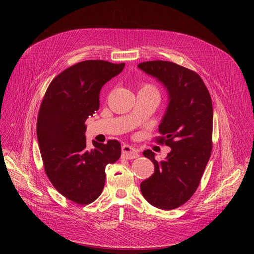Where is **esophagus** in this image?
Masks as SVG:
<instances>
[{"label":"esophagus","instance_id":"esophagus-1","mask_svg":"<svg viewBox=\"0 0 254 254\" xmlns=\"http://www.w3.org/2000/svg\"><path fill=\"white\" fill-rule=\"evenodd\" d=\"M122 153L123 156L127 159H134L139 157V151L138 149L131 147L129 145H124L122 147Z\"/></svg>","mask_w":254,"mask_h":254}]
</instances>
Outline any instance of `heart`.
I'll return each mask as SVG.
<instances>
[{
  "label": "heart",
  "instance_id": "b5f03b06",
  "mask_svg": "<svg viewBox=\"0 0 254 254\" xmlns=\"http://www.w3.org/2000/svg\"><path fill=\"white\" fill-rule=\"evenodd\" d=\"M141 89H147V90H151V91H154V92H157L156 91V89H155V87L153 86V85H151V84H144L143 86H142V88Z\"/></svg>",
  "mask_w": 254,
  "mask_h": 254
}]
</instances>
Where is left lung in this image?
<instances>
[{
  "instance_id": "1",
  "label": "left lung",
  "mask_w": 254,
  "mask_h": 254,
  "mask_svg": "<svg viewBox=\"0 0 254 254\" xmlns=\"http://www.w3.org/2000/svg\"><path fill=\"white\" fill-rule=\"evenodd\" d=\"M138 68L161 81L170 100L156 142L169 146L171 151L162 162L151 150L143 152L153 163L154 173L141 183V192L156 208L176 209L195 192L211 156L212 100L203 79L182 65L150 61Z\"/></svg>"
}]
</instances>
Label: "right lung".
Segmentation results:
<instances>
[{"label": "right lung", "mask_w": 254, "mask_h": 254, "mask_svg": "<svg viewBox=\"0 0 254 254\" xmlns=\"http://www.w3.org/2000/svg\"><path fill=\"white\" fill-rule=\"evenodd\" d=\"M125 64L90 60L64 70L50 82L40 106L37 137L44 170L55 189L78 205H88L103 191L108 164L122 154L117 140L92 141L88 149L84 123L100 107L103 85Z\"/></svg>", "instance_id": "obj_1"}]
</instances>
